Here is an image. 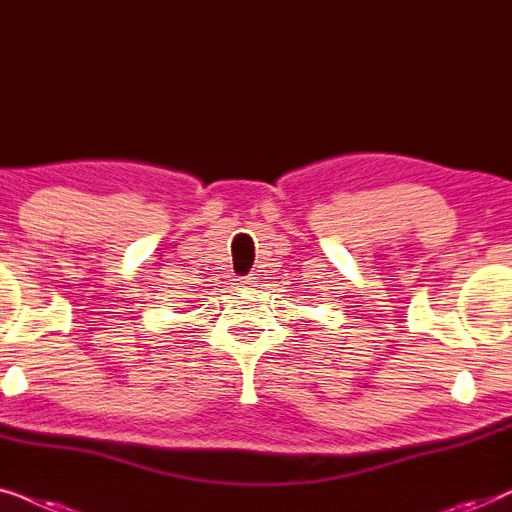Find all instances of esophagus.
<instances>
[{
  "instance_id": "esophagus-1",
  "label": "esophagus",
  "mask_w": 512,
  "mask_h": 512,
  "mask_svg": "<svg viewBox=\"0 0 512 512\" xmlns=\"http://www.w3.org/2000/svg\"><path fill=\"white\" fill-rule=\"evenodd\" d=\"M239 287H241V290H246V292L253 294V292H255V287H257V278H255V273H250V276H243V278H239Z\"/></svg>"
}]
</instances>
